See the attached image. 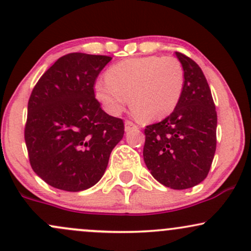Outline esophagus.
<instances>
[{
    "label": "esophagus",
    "mask_w": 251,
    "mask_h": 251,
    "mask_svg": "<svg viewBox=\"0 0 251 251\" xmlns=\"http://www.w3.org/2000/svg\"><path fill=\"white\" fill-rule=\"evenodd\" d=\"M133 128H137V125L131 120H125V130L130 131L133 130Z\"/></svg>",
    "instance_id": "obj_1"
}]
</instances>
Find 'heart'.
<instances>
[{"instance_id":"b5f03b06","label":"heart","mask_w":251,"mask_h":251,"mask_svg":"<svg viewBox=\"0 0 251 251\" xmlns=\"http://www.w3.org/2000/svg\"><path fill=\"white\" fill-rule=\"evenodd\" d=\"M184 71L174 57L128 58L112 65L106 79L94 84L99 102L109 114H119L128 104L144 121H156L174 112L182 96Z\"/></svg>"}]
</instances>
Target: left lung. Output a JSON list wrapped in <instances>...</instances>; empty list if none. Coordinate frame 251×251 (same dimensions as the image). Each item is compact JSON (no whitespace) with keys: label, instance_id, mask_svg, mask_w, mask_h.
<instances>
[{"label":"left lung","instance_id":"1","mask_svg":"<svg viewBox=\"0 0 251 251\" xmlns=\"http://www.w3.org/2000/svg\"><path fill=\"white\" fill-rule=\"evenodd\" d=\"M175 53L184 71L182 96L172 114L145 127L143 156L158 182L187 189L210 172L217 147V111L199 65L181 52Z\"/></svg>","mask_w":251,"mask_h":251}]
</instances>
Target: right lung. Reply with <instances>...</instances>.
<instances>
[{
	"instance_id": "obj_1",
	"label": "right lung",
	"mask_w": 251,
	"mask_h": 251,
	"mask_svg": "<svg viewBox=\"0 0 251 251\" xmlns=\"http://www.w3.org/2000/svg\"><path fill=\"white\" fill-rule=\"evenodd\" d=\"M111 59L65 54L33 88L25 142L32 169L54 188L79 192L94 186L123 138V119L107 114L94 93L96 78Z\"/></svg>"
}]
</instances>
